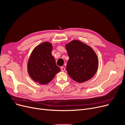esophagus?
Here are the masks:
<instances>
[{
  "label": "esophagus",
  "mask_w": 125,
  "mask_h": 125,
  "mask_svg": "<svg viewBox=\"0 0 125 125\" xmlns=\"http://www.w3.org/2000/svg\"><path fill=\"white\" fill-rule=\"evenodd\" d=\"M61 70L62 71H65V68L64 67H61Z\"/></svg>",
  "instance_id": "obj_1"
}]
</instances>
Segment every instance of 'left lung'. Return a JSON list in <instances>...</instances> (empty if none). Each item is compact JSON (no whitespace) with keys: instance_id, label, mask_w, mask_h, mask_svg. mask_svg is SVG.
<instances>
[{"instance_id":"obj_1","label":"left lung","mask_w":125,"mask_h":125,"mask_svg":"<svg viewBox=\"0 0 125 125\" xmlns=\"http://www.w3.org/2000/svg\"><path fill=\"white\" fill-rule=\"evenodd\" d=\"M66 48L69 57L66 69L71 78L79 83L91 79L96 73L99 65L94 50L79 40L71 41L66 44Z\"/></svg>"}]
</instances>
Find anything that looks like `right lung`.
Returning <instances> with one entry per match:
<instances>
[{
    "label": "right lung",
    "instance_id": "right-lung-1",
    "mask_svg": "<svg viewBox=\"0 0 125 125\" xmlns=\"http://www.w3.org/2000/svg\"><path fill=\"white\" fill-rule=\"evenodd\" d=\"M52 50L50 43L43 42L35 47L28 59V74L33 81L41 84H48L61 71L52 55Z\"/></svg>",
    "mask_w": 125,
    "mask_h": 125
}]
</instances>
